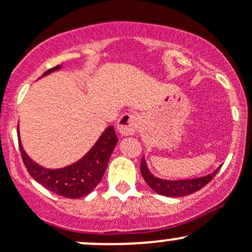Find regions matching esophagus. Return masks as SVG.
Here are the masks:
<instances>
[{"mask_svg":"<svg viewBox=\"0 0 252 252\" xmlns=\"http://www.w3.org/2000/svg\"><path fill=\"white\" fill-rule=\"evenodd\" d=\"M139 117L133 113H126L118 119V130L122 135H133L137 131Z\"/></svg>","mask_w":252,"mask_h":252,"instance_id":"obj_1","label":"esophagus"}]
</instances>
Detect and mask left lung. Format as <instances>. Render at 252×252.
<instances>
[{
    "mask_svg": "<svg viewBox=\"0 0 252 252\" xmlns=\"http://www.w3.org/2000/svg\"><path fill=\"white\" fill-rule=\"evenodd\" d=\"M219 169L213 171L211 174L206 176H201V178H195V179H187V180H165L157 178L153 175L148 169L147 163H145L144 157L140 161V173H142L143 178H144L145 183L150 187V189L154 190L157 194L164 195V196H171V197H180L187 196V195L192 194V192L200 190L201 188L205 187L206 184L214 179V176Z\"/></svg>",
    "mask_w": 252,
    "mask_h": 252,
    "instance_id": "8db88e82",
    "label": "left lung"
}]
</instances>
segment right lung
Here are the masks:
<instances>
[{
	"instance_id": "add662e5",
	"label": "right lung",
	"mask_w": 252,
	"mask_h": 252,
	"mask_svg": "<svg viewBox=\"0 0 252 252\" xmlns=\"http://www.w3.org/2000/svg\"><path fill=\"white\" fill-rule=\"evenodd\" d=\"M58 69H61V65L48 69L42 77ZM17 135L22 160L30 175L49 191L69 199H78L93 191L102 180L113 149L118 143L114 128L110 126L103 131L92 149L78 161L61 169H47L32 160L23 150L18 126Z\"/></svg>"
}]
</instances>
